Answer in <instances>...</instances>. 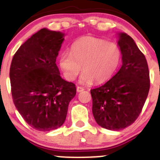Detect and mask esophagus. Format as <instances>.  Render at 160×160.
<instances>
[{
	"instance_id": "34e87169",
	"label": "esophagus",
	"mask_w": 160,
	"mask_h": 160,
	"mask_svg": "<svg viewBox=\"0 0 160 160\" xmlns=\"http://www.w3.org/2000/svg\"><path fill=\"white\" fill-rule=\"evenodd\" d=\"M77 92H81L83 90H84V88H82V87H77Z\"/></svg>"
}]
</instances>
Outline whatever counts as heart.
Returning <instances> with one entry per match:
<instances>
[{
	"label": "heart",
	"instance_id": "1",
	"mask_svg": "<svg viewBox=\"0 0 160 160\" xmlns=\"http://www.w3.org/2000/svg\"><path fill=\"white\" fill-rule=\"evenodd\" d=\"M122 50L114 42L96 37H83L64 52L59 59V66L64 77L73 81L83 69L80 82L90 84L106 82L114 76L122 61Z\"/></svg>",
	"mask_w": 160,
	"mask_h": 160
}]
</instances>
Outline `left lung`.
<instances>
[{"instance_id": "8db88e82", "label": "left lung", "mask_w": 160, "mask_h": 160, "mask_svg": "<svg viewBox=\"0 0 160 160\" xmlns=\"http://www.w3.org/2000/svg\"><path fill=\"white\" fill-rule=\"evenodd\" d=\"M118 35L122 67L107 83L90 90L95 121L102 128L113 131L124 129L135 122L142 110L150 87L144 54L132 37L126 33Z\"/></svg>"}]
</instances>
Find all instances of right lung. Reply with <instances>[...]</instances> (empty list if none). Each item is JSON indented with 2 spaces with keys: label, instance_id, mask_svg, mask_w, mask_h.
<instances>
[{
  "label": "right lung",
  "instance_id": "obj_1",
  "mask_svg": "<svg viewBox=\"0 0 160 160\" xmlns=\"http://www.w3.org/2000/svg\"><path fill=\"white\" fill-rule=\"evenodd\" d=\"M64 34L42 28L20 46L10 67L11 94L16 108L32 128L49 132L67 118L75 84L59 75L56 64Z\"/></svg>",
  "mask_w": 160,
  "mask_h": 160
}]
</instances>
